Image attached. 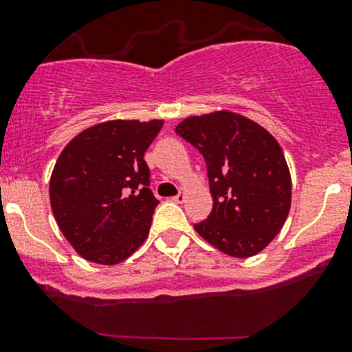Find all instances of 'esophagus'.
Listing matches in <instances>:
<instances>
[{
    "label": "esophagus",
    "instance_id": "34e87169",
    "mask_svg": "<svg viewBox=\"0 0 352 352\" xmlns=\"http://www.w3.org/2000/svg\"><path fill=\"white\" fill-rule=\"evenodd\" d=\"M186 199H187L186 192H179L175 197H172V201H175V202H179V204H182V202L186 201Z\"/></svg>",
    "mask_w": 352,
    "mask_h": 352
}]
</instances>
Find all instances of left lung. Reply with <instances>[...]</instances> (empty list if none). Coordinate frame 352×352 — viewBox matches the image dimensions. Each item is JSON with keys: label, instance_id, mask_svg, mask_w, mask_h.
<instances>
[{"label": "left lung", "instance_id": "8db88e82", "mask_svg": "<svg viewBox=\"0 0 352 352\" xmlns=\"http://www.w3.org/2000/svg\"><path fill=\"white\" fill-rule=\"evenodd\" d=\"M177 134L208 165L212 211L194 225L208 243L232 257L264 250L291 208V175L276 138L261 124L230 110L190 116Z\"/></svg>", "mask_w": 352, "mask_h": 352}]
</instances>
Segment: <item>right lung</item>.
<instances>
[{
  "instance_id": "add662e5",
  "label": "right lung",
  "mask_w": 352,
  "mask_h": 352,
  "mask_svg": "<svg viewBox=\"0 0 352 352\" xmlns=\"http://www.w3.org/2000/svg\"><path fill=\"white\" fill-rule=\"evenodd\" d=\"M162 126V119L95 124L59 155L49 182L52 214L87 261L119 264L146 240L158 199L144 153Z\"/></svg>"
}]
</instances>
